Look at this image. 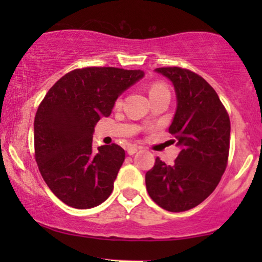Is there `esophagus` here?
<instances>
[{"instance_id":"obj_1","label":"esophagus","mask_w":262,"mask_h":262,"mask_svg":"<svg viewBox=\"0 0 262 262\" xmlns=\"http://www.w3.org/2000/svg\"><path fill=\"white\" fill-rule=\"evenodd\" d=\"M138 151V148L137 146H133V145H130V146H128V149H127V152L129 155H134L135 152Z\"/></svg>"}]
</instances>
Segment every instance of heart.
Masks as SVG:
<instances>
[{
    "label": "heart",
    "mask_w": 262,
    "mask_h": 262,
    "mask_svg": "<svg viewBox=\"0 0 262 262\" xmlns=\"http://www.w3.org/2000/svg\"><path fill=\"white\" fill-rule=\"evenodd\" d=\"M164 93H170L169 89H167V86L165 85V83H162V82H154L151 86H150V89H149L150 98L156 97V96L164 95ZM119 103H121V100L117 101V104H119Z\"/></svg>",
    "instance_id": "heart-1"
}]
</instances>
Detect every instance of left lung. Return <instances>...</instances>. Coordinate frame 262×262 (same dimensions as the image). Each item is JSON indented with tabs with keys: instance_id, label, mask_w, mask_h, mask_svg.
Here are the masks:
<instances>
[{
	"instance_id": "obj_1",
	"label": "left lung",
	"mask_w": 262,
	"mask_h": 262,
	"mask_svg": "<svg viewBox=\"0 0 262 262\" xmlns=\"http://www.w3.org/2000/svg\"><path fill=\"white\" fill-rule=\"evenodd\" d=\"M156 71L175 87L177 110L169 132L182 149L173 165L156 158L145 175L146 189L161 208L185 212L214 191L227 169L229 114L214 89L198 74L179 66Z\"/></svg>"
}]
</instances>
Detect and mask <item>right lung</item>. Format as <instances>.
Segmentation results:
<instances>
[{
	"instance_id": "add662e5",
	"label": "right lung",
	"mask_w": 262,
	"mask_h": 262,
	"mask_svg": "<svg viewBox=\"0 0 262 262\" xmlns=\"http://www.w3.org/2000/svg\"><path fill=\"white\" fill-rule=\"evenodd\" d=\"M144 76L118 68L75 69L54 83L34 118V156L48 187L68 206L87 209L110 197L125 159L117 144L95 151L92 133L118 96Z\"/></svg>"
}]
</instances>
